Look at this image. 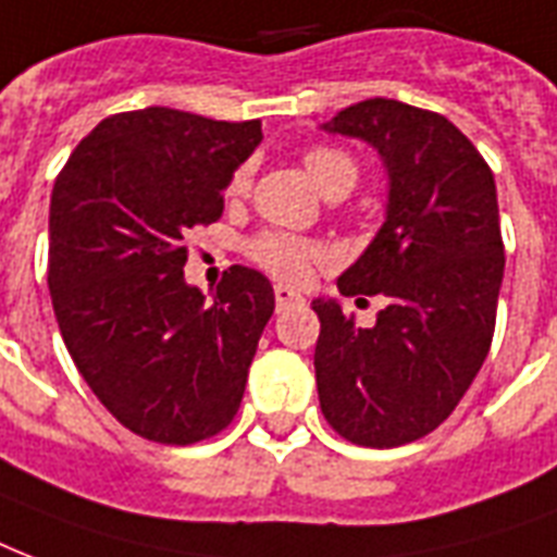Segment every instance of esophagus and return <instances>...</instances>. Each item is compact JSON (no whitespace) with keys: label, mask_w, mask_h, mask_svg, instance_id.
<instances>
[{"label":"esophagus","mask_w":557,"mask_h":557,"mask_svg":"<svg viewBox=\"0 0 557 557\" xmlns=\"http://www.w3.org/2000/svg\"><path fill=\"white\" fill-rule=\"evenodd\" d=\"M299 305H305V299H301L299 293L290 290V287H284V284L275 287V308L287 310V308H299Z\"/></svg>","instance_id":"obj_1"}]
</instances>
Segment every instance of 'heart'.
Listing matches in <instances>:
<instances>
[{"instance_id": "obj_1", "label": "heart", "mask_w": 557, "mask_h": 557, "mask_svg": "<svg viewBox=\"0 0 557 557\" xmlns=\"http://www.w3.org/2000/svg\"><path fill=\"white\" fill-rule=\"evenodd\" d=\"M305 168H308L310 180L319 185V191L325 194L327 188L334 185H351L357 183V165L355 159L343 153V150L334 148H310L305 153ZM249 174L247 168L235 171L226 185V194L230 197H240L247 191ZM249 258L261 264L264 270H270L278 278H287V282H305L310 275V267L325 261V249L319 244H310V240L293 238V235H282V232H264L258 235L256 240H249Z\"/></svg>"}]
</instances>
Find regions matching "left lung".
<instances>
[{
    "mask_svg": "<svg viewBox=\"0 0 557 557\" xmlns=\"http://www.w3.org/2000/svg\"><path fill=\"white\" fill-rule=\"evenodd\" d=\"M322 131L372 145L389 174L386 220L337 278L343 296L389 305L360 327L337 299H313L319 407L348 442L400 447L454 412L488 357L506 267L497 185L456 124L392 98Z\"/></svg>",
    "mask_w": 557,
    "mask_h": 557,
    "instance_id": "1",
    "label": "left lung"
}]
</instances>
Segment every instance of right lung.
<instances>
[{"mask_svg":"<svg viewBox=\"0 0 557 557\" xmlns=\"http://www.w3.org/2000/svg\"><path fill=\"white\" fill-rule=\"evenodd\" d=\"M261 122L148 107L103 119L60 171L49 209V290L95 398L127 430L194 444L230 424L275 296L230 267L211 301L185 282V235L223 214V188Z\"/></svg>","mask_w":557,"mask_h":557,"instance_id":"right-lung-1","label":"right lung"}]
</instances>
